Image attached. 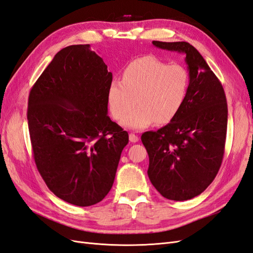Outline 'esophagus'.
<instances>
[{"instance_id":"1","label":"esophagus","mask_w":253,"mask_h":253,"mask_svg":"<svg viewBox=\"0 0 253 253\" xmlns=\"http://www.w3.org/2000/svg\"><path fill=\"white\" fill-rule=\"evenodd\" d=\"M128 138H129V141L131 142H137L138 141V136L137 135H135L134 133H129V135H128Z\"/></svg>"}]
</instances>
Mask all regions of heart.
I'll return each instance as SVG.
<instances>
[{
    "instance_id": "obj_1",
    "label": "heart",
    "mask_w": 253,
    "mask_h": 253,
    "mask_svg": "<svg viewBox=\"0 0 253 253\" xmlns=\"http://www.w3.org/2000/svg\"><path fill=\"white\" fill-rule=\"evenodd\" d=\"M188 86V72L182 65L142 56L128 63L122 80L110 85L108 107L113 117L120 120L138 104L124 120L126 126L134 129L146 128L155 121L167 124L181 110Z\"/></svg>"
}]
</instances>
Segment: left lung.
Listing matches in <instances>:
<instances>
[{"instance_id":"left-lung-1","label":"left lung","mask_w":253,"mask_h":253,"mask_svg":"<svg viewBox=\"0 0 253 253\" xmlns=\"http://www.w3.org/2000/svg\"><path fill=\"white\" fill-rule=\"evenodd\" d=\"M152 43L186 55L189 86L181 110L167 126L141 135L152 185L167 199L184 201L204 192L221 166L228 125L227 98L220 81L192 44Z\"/></svg>"}]
</instances>
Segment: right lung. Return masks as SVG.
<instances>
[{
    "label": "right lung",
    "instance_id": "obj_1",
    "mask_svg": "<svg viewBox=\"0 0 253 253\" xmlns=\"http://www.w3.org/2000/svg\"><path fill=\"white\" fill-rule=\"evenodd\" d=\"M113 81L89 44L60 50L34 84L27 103L33 155L51 192L89 207L115 180L128 134L107 116Z\"/></svg>",
    "mask_w": 253,
    "mask_h": 253
}]
</instances>
